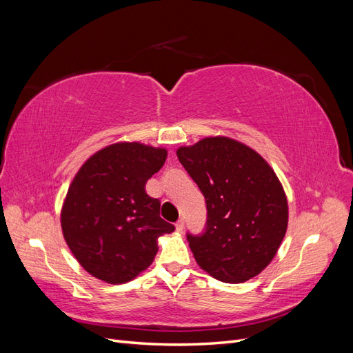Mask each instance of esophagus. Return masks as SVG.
Returning a JSON list of instances; mask_svg holds the SVG:
<instances>
[{"instance_id":"34e87169","label":"esophagus","mask_w":353,"mask_h":353,"mask_svg":"<svg viewBox=\"0 0 353 353\" xmlns=\"http://www.w3.org/2000/svg\"><path fill=\"white\" fill-rule=\"evenodd\" d=\"M175 228H176V231H183L184 230V219H179L176 223H175Z\"/></svg>"}]
</instances>
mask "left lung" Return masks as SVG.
<instances>
[{
  "label": "left lung",
  "instance_id": "left-lung-1",
  "mask_svg": "<svg viewBox=\"0 0 353 353\" xmlns=\"http://www.w3.org/2000/svg\"><path fill=\"white\" fill-rule=\"evenodd\" d=\"M176 156L206 201L205 230L187 232L197 263L223 283L253 279L285 236L288 209L279 178L250 147L225 137L181 147Z\"/></svg>",
  "mask_w": 353,
  "mask_h": 353
}]
</instances>
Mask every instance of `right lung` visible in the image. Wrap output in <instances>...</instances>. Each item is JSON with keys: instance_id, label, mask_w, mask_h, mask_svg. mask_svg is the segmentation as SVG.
Returning a JSON list of instances; mask_svg holds the SVG:
<instances>
[{"instance_id": "add662e5", "label": "right lung", "mask_w": 353, "mask_h": 353, "mask_svg": "<svg viewBox=\"0 0 353 353\" xmlns=\"http://www.w3.org/2000/svg\"><path fill=\"white\" fill-rule=\"evenodd\" d=\"M166 160L165 148L119 143L91 156L69 187L63 236L95 279L122 284L150 266L157 239L175 230L160 218V201L145 183Z\"/></svg>"}]
</instances>
